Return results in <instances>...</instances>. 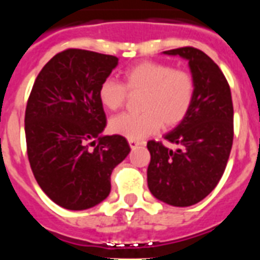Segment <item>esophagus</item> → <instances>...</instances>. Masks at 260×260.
I'll use <instances>...</instances> for the list:
<instances>
[{
	"label": "esophagus",
	"instance_id": "obj_1",
	"mask_svg": "<svg viewBox=\"0 0 260 260\" xmlns=\"http://www.w3.org/2000/svg\"><path fill=\"white\" fill-rule=\"evenodd\" d=\"M128 144H130V147H132V148H135V147H137V146L142 144V142L135 141V139H128Z\"/></svg>",
	"mask_w": 260,
	"mask_h": 260
}]
</instances>
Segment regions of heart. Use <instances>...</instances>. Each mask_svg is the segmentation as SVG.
Returning <instances> with one entry per match:
<instances>
[{
  "label": "heart",
  "mask_w": 260,
  "mask_h": 260,
  "mask_svg": "<svg viewBox=\"0 0 260 260\" xmlns=\"http://www.w3.org/2000/svg\"><path fill=\"white\" fill-rule=\"evenodd\" d=\"M127 91L143 93L142 113H122L109 121V130L128 139H142L160 126L171 128L189 114L195 98V79L189 71L160 62L144 61L123 71V84L108 78L99 87L104 108L117 110L125 104Z\"/></svg>",
  "instance_id": "1"
}]
</instances>
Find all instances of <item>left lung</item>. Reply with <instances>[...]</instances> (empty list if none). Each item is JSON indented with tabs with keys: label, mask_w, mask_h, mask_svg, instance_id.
Masks as SVG:
<instances>
[{
	"label": "left lung",
	"mask_w": 260,
	"mask_h": 260,
	"mask_svg": "<svg viewBox=\"0 0 260 260\" xmlns=\"http://www.w3.org/2000/svg\"><path fill=\"white\" fill-rule=\"evenodd\" d=\"M189 61L195 79V98L189 114L165 139L171 150L150 141L148 189L158 201L189 207L216 187L225 171L233 144V103L222 71L210 57L192 47L165 50Z\"/></svg>",
	"instance_id": "obj_1"
}]
</instances>
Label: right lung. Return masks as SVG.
<instances>
[{
	"mask_svg": "<svg viewBox=\"0 0 260 260\" xmlns=\"http://www.w3.org/2000/svg\"><path fill=\"white\" fill-rule=\"evenodd\" d=\"M117 65L114 56L66 49L41 69L29 93L24 132L32 173L66 210H87L104 201L110 174L130 152L123 137L102 135L107 117L99 87Z\"/></svg>",
	"mask_w": 260,
	"mask_h": 260,
	"instance_id": "1",
	"label": "right lung"
}]
</instances>
